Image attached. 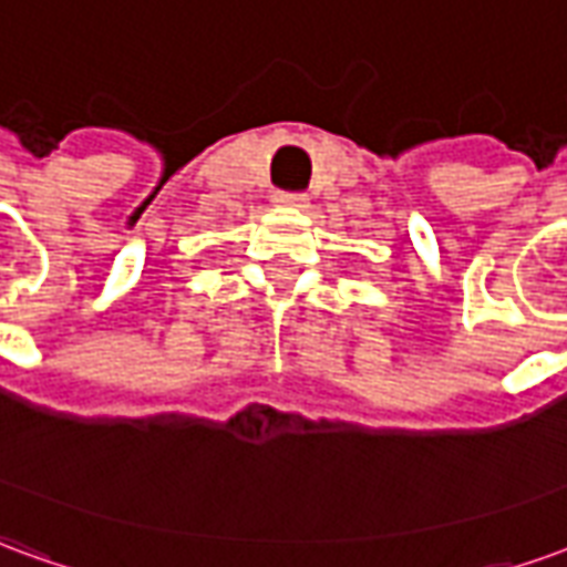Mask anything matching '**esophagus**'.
Returning <instances> with one entry per match:
<instances>
[{"label": "esophagus", "mask_w": 567, "mask_h": 567, "mask_svg": "<svg viewBox=\"0 0 567 567\" xmlns=\"http://www.w3.org/2000/svg\"><path fill=\"white\" fill-rule=\"evenodd\" d=\"M272 203H279V206H291V209H307L309 197L307 194H276Z\"/></svg>", "instance_id": "esophagus-1"}]
</instances>
